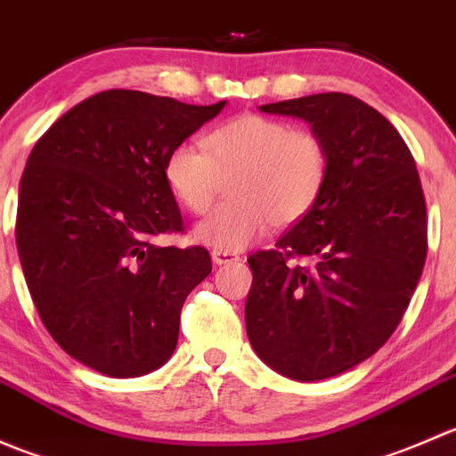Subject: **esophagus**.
<instances>
[{
  "instance_id": "esophagus-1",
  "label": "esophagus",
  "mask_w": 456,
  "mask_h": 456,
  "mask_svg": "<svg viewBox=\"0 0 456 456\" xmlns=\"http://www.w3.org/2000/svg\"><path fill=\"white\" fill-rule=\"evenodd\" d=\"M211 260H214V265L223 266V265H233V262L240 260V256L232 254V251H218V249H214V251H211Z\"/></svg>"
}]
</instances>
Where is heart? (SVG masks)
Masks as SVG:
<instances>
[{"instance_id": "1", "label": "heart", "mask_w": 456, "mask_h": 456, "mask_svg": "<svg viewBox=\"0 0 456 456\" xmlns=\"http://www.w3.org/2000/svg\"><path fill=\"white\" fill-rule=\"evenodd\" d=\"M200 145L202 151L174 147L163 176L190 214H205L229 178L232 199L194 229L196 240L218 251L254 245L271 223L300 220L329 176V150L315 132L265 114H238L207 132Z\"/></svg>"}]
</instances>
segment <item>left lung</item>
Here are the masks:
<instances>
[{
  "mask_svg": "<svg viewBox=\"0 0 456 456\" xmlns=\"http://www.w3.org/2000/svg\"><path fill=\"white\" fill-rule=\"evenodd\" d=\"M260 110L309 123L329 150V176L275 249L249 256L247 335L280 375L326 379L375 355L406 314L428 251L424 190L393 123L357 96L324 92Z\"/></svg>",
  "mask_w": 456,
  "mask_h": 456,
  "instance_id": "obj_1",
  "label": "left lung"
}]
</instances>
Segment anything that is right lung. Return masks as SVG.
Here are the masks:
<instances>
[{"label": "right lung", "mask_w": 456, "mask_h": 456, "mask_svg": "<svg viewBox=\"0 0 456 456\" xmlns=\"http://www.w3.org/2000/svg\"><path fill=\"white\" fill-rule=\"evenodd\" d=\"M224 105L105 90L32 147L17 251L41 322L81 364L139 377L172 357L183 302L211 273V257L202 247L154 245L183 232L163 165Z\"/></svg>", "instance_id": "1"}]
</instances>
